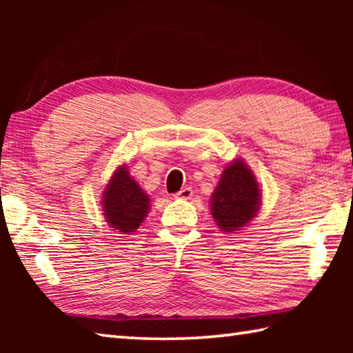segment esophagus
I'll use <instances>...</instances> for the list:
<instances>
[{
	"label": "esophagus",
	"mask_w": 353,
	"mask_h": 353,
	"mask_svg": "<svg viewBox=\"0 0 353 353\" xmlns=\"http://www.w3.org/2000/svg\"><path fill=\"white\" fill-rule=\"evenodd\" d=\"M191 196H193V190H191L190 187H185L179 191V193L174 194V198L176 199H190Z\"/></svg>",
	"instance_id": "1"
}]
</instances>
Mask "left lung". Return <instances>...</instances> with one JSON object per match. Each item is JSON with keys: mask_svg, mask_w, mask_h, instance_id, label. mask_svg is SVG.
I'll return each instance as SVG.
<instances>
[{"mask_svg": "<svg viewBox=\"0 0 353 353\" xmlns=\"http://www.w3.org/2000/svg\"><path fill=\"white\" fill-rule=\"evenodd\" d=\"M263 190L243 159L236 157L224 166L219 182L210 196L212 218L221 232L238 234L261 210Z\"/></svg>", "mask_w": 353, "mask_h": 353, "instance_id": "obj_1", "label": "left lung"}]
</instances>
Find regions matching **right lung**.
<instances>
[{
	"label": "right lung",
	"mask_w": 353,
	"mask_h": 353,
	"mask_svg": "<svg viewBox=\"0 0 353 353\" xmlns=\"http://www.w3.org/2000/svg\"><path fill=\"white\" fill-rule=\"evenodd\" d=\"M105 223L123 235H134L151 210V198L130 176L128 163L118 165L101 196Z\"/></svg>",
	"instance_id": "obj_1"
}]
</instances>
